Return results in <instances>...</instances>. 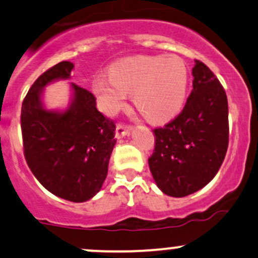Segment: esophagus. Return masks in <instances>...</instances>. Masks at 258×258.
<instances>
[{
  "mask_svg": "<svg viewBox=\"0 0 258 258\" xmlns=\"http://www.w3.org/2000/svg\"><path fill=\"white\" fill-rule=\"evenodd\" d=\"M132 131V127L131 126H127V124H122V123H118L116 126V132L115 136L116 138H122L124 136H128L131 134Z\"/></svg>",
  "mask_w": 258,
  "mask_h": 258,
  "instance_id": "1",
  "label": "esophagus"
}]
</instances>
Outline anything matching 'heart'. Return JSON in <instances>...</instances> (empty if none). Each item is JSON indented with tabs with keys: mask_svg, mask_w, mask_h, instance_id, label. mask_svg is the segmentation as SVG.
Here are the masks:
<instances>
[{
	"mask_svg": "<svg viewBox=\"0 0 258 258\" xmlns=\"http://www.w3.org/2000/svg\"><path fill=\"white\" fill-rule=\"evenodd\" d=\"M187 88V70L177 56H140L115 62L110 78L93 84L104 111L114 114L134 94L138 111L151 122H163L182 106Z\"/></svg>",
	"mask_w": 258,
	"mask_h": 258,
	"instance_id": "1",
	"label": "heart"
}]
</instances>
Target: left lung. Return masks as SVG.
<instances>
[{"instance_id": "1", "label": "left lung", "mask_w": 258, "mask_h": 258, "mask_svg": "<svg viewBox=\"0 0 258 258\" xmlns=\"http://www.w3.org/2000/svg\"><path fill=\"white\" fill-rule=\"evenodd\" d=\"M194 89L182 111L164 127L153 130L155 146L148 164L165 195L185 197L216 176L229 143L228 99L214 73L196 60Z\"/></svg>"}]
</instances>
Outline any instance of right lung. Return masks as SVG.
<instances>
[{
    "instance_id": "obj_1",
    "label": "right lung",
    "mask_w": 258,
    "mask_h": 258,
    "mask_svg": "<svg viewBox=\"0 0 258 258\" xmlns=\"http://www.w3.org/2000/svg\"><path fill=\"white\" fill-rule=\"evenodd\" d=\"M73 67L62 61L34 82L22 104L21 127L25 160L39 182L55 196L84 202L100 191L106 179L116 126L98 111L94 95L75 83L69 109H45L44 88L70 78Z\"/></svg>"
}]
</instances>
